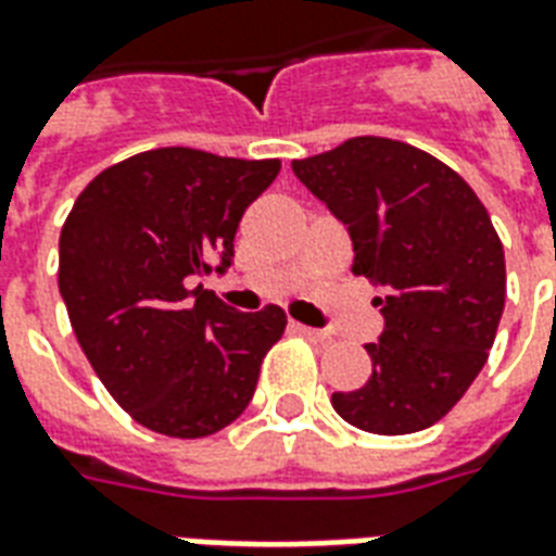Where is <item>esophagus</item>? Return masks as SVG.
Returning <instances> with one entry per match:
<instances>
[{
    "label": "esophagus",
    "mask_w": 556,
    "mask_h": 556,
    "mask_svg": "<svg viewBox=\"0 0 556 556\" xmlns=\"http://www.w3.org/2000/svg\"><path fill=\"white\" fill-rule=\"evenodd\" d=\"M291 329L300 334H306L308 341H315V344H326V341H332V334L326 332V329H312V326H303V324H291Z\"/></svg>",
    "instance_id": "1"
}]
</instances>
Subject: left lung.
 <instances>
[{
  "instance_id": "obj_1",
  "label": "left lung",
  "mask_w": 556,
  "mask_h": 556,
  "mask_svg": "<svg viewBox=\"0 0 556 556\" xmlns=\"http://www.w3.org/2000/svg\"><path fill=\"white\" fill-rule=\"evenodd\" d=\"M291 168L350 232L353 274L384 291L370 379L332 393V408L370 434L429 429L476 381L504 312V248L484 203L438 156L384 137Z\"/></svg>"
}]
</instances>
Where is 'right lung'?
Masks as SVG:
<instances>
[{"mask_svg":"<svg viewBox=\"0 0 556 556\" xmlns=\"http://www.w3.org/2000/svg\"><path fill=\"white\" fill-rule=\"evenodd\" d=\"M279 160L156 148L104 168L61 230L58 286L110 396L165 438H206L248 408L286 312H236L201 277L232 265L244 210Z\"/></svg>","mask_w":556,"mask_h":556,"instance_id":"obj_1","label":"right lung"}]
</instances>
